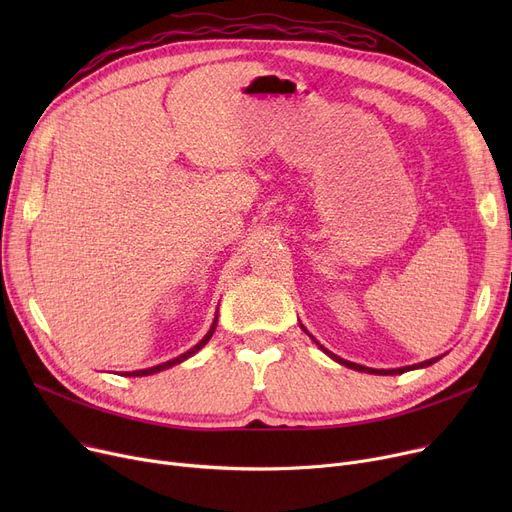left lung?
I'll list each match as a JSON object with an SVG mask.
<instances>
[{
  "instance_id": "1",
  "label": "left lung",
  "mask_w": 512,
  "mask_h": 512,
  "mask_svg": "<svg viewBox=\"0 0 512 512\" xmlns=\"http://www.w3.org/2000/svg\"><path fill=\"white\" fill-rule=\"evenodd\" d=\"M303 328V326H301ZM305 330V328H303ZM307 332V330H305ZM309 334V332H307ZM311 336V334H309ZM313 338V336H311ZM315 340V338H313ZM315 344H319L317 340H315ZM319 348L321 351H324L328 357H332L336 363H340V365H344V367H351V369H357V371H363V373H375V375H398V373H405V371H411V369H421V367H429L432 363H436V361H440L442 357H434V359H427V361H423V363H417V365H407V367H398V369H371V367H365V365H357V363H353V361H344V359H340V357H336L334 353H330V351H326L324 346L319 344Z\"/></svg>"
}]
</instances>
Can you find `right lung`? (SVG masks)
<instances>
[{"instance_id": "1", "label": "right lung", "mask_w": 512, "mask_h": 512, "mask_svg": "<svg viewBox=\"0 0 512 512\" xmlns=\"http://www.w3.org/2000/svg\"><path fill=\"white\" fill-rule=\"evenodd\" d=\"M215 326H218V315H215V319H213V324H211V328H209V332L203 336V340L201 342H197L193 348H188L186 353H182L180 357H176V359H172V361H166V363H161V365H155V367H149V369H139V371H126L124 375H132V378H143V375H151V373H157V371H164V369H170V367H174V365H178V363H182V361H186L188 357H193L197 351H201V348L209 342V338L213 336V332H215Z\"/></svg>"}]
</instances>
